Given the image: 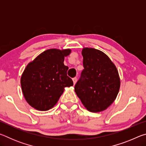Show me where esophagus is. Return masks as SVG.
Here are the masks:
<instances>
[{
	"label": "esophagus",
	"mask_w": 146,
	"mask_h": 146,
	"mask_svg": "<svg viewBox=\"0 0 146 146\" xmlns=\"http://www.w3.org/2000/svg\"><path fill=\"white\" fill-rule=\"evenodd\" d=\"M76 80H77V78H76V77H75V78H73V82L74 85H75V84H76Z\"/></svg>",
	"instance_id": "34e87169"
}]
</instances>
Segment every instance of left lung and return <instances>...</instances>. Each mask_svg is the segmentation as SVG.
Instances as JSON below:
<instances>
[{
	"label": "left lung",
	"mask_w": 146,
	"mask_h": 146,
	"mask_svg": "<svg viewBox=\"0 0 146 146\" xmlns=\"http://www.w3.org/2000/svg\"><path fill=\"white\" fill-rule=\"evenodd\" d=\"M84 69L75 91L89 111L106 110L117 97L120 80L117 68L107 55L98 49L82 50Z\"/></svg>",
	"instance_id": "left-lung-1"
}]
</instances>
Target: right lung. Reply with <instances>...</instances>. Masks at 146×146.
Masks as SVG:
<instances>
[{
    "label": "right lung",
    "mask_w": 146,
    "mask_h": 146,
    "mask_svg": "<svg viewBox=\"0 0 146 146\" xmlns=\"http://www.w3.org/2000/svg\"><path fill=\"white\" fill-rule=\"evenodd\" d=\"M70 49H50L44 51L29 62L22 74L21 84L24 97L31 107L48 111L54 107L64 88L73 85L67 75L68 67L64 57Z\"/></svg>",
    "instance_id": "add662e5"
}]
</instances>
